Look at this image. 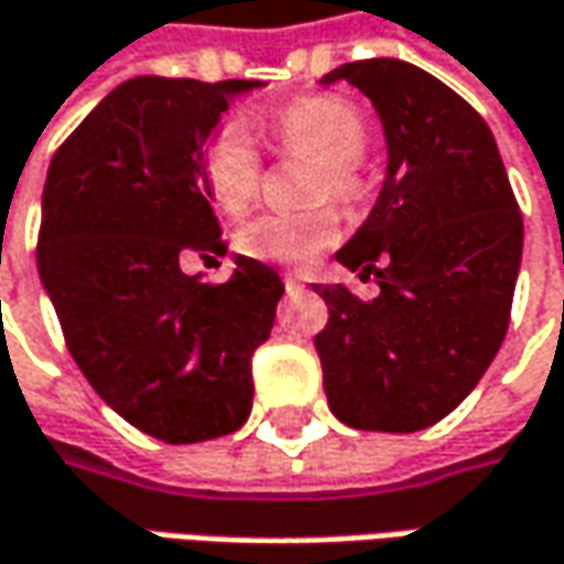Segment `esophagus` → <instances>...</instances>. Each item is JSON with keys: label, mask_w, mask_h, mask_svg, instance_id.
<instances>
[{"label": "esophagus", "mask_w": 564, "mask_h": 564, "mask_svg": "<svg viewBox=\"0 0 564 564\" xmlns=\"http://www.w3.org/2000/svg\"><path fill=\"white\" fill-rule=\"evenodd\" d=\"M283 283H286V290H300L302 274H296V271H283Z\"/></svg>", "instance_id": "34e87169"}]
</instances>
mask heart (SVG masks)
I'll list each match as a JSON object with an SVG mask.
<instances>
[{"label":"heart","mask_w":564,"mask_h":564,"mask_svg":"<svg viewBox=\"0 0 564 564\" xmlns=\"http://www.w3.org/2000/svg\"><path fill=\"white\" fill-rule=\"evenodd\" d=\"M268 133L281 155L312 159V203L337 199L340 205H359L368 196V121L359 108L337 96H308L281 108ZM208 196L227 215H240L259 199L264 181V162L240 121H227L208 140L199 155ZM337 237L334 208L312 212H264L237 230V249L259 262L305 264Z\"/></svg>","instance_id":"obj_1"}]
</instances>
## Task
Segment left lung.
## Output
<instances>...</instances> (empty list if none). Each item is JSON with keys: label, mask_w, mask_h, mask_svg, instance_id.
<instances>
[{"label": "left lung", "mask_w": 564, "mask_h": 564, "mask_svg": "<svg viewBox=\"0 0 564 564\" xmlns=\"http://www.w3.org/2000/svg\"><path fill=\"white\" fill-rule=\"evenodd\" d=\"M378 108L390 165L378 205L337 252L361 281L315 286V337L330 412L359 431L412 434L475 390L509 330L524 224L487 121L456 89L399 58L349 62Z\"/></svg>", "instance_id": "left-lung-1"}]
</instances>
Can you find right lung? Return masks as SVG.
I'll list each match as a JSON object with an SVG mask.
<instances>
[{
	"instance_id": "1",
	"label": "right lung",
	"mask_w": 564,
	"mask_h": 564,
	"mask_svg": "<svg viewBox=\"0 0 564 564\" xmlns=\"http://www.w3.org/2000/svg\"><path fill=\"white\" fill-rule=\"evenodd\" d=\"M252 80L133 77L55 149L36 264L68 352L89 387L165 443L234 434L252 409V352L274 327L283 283L237 259L227 283L181 259L224 256L199 155L227 96Z\"/></svg>"
}]
</instances>
